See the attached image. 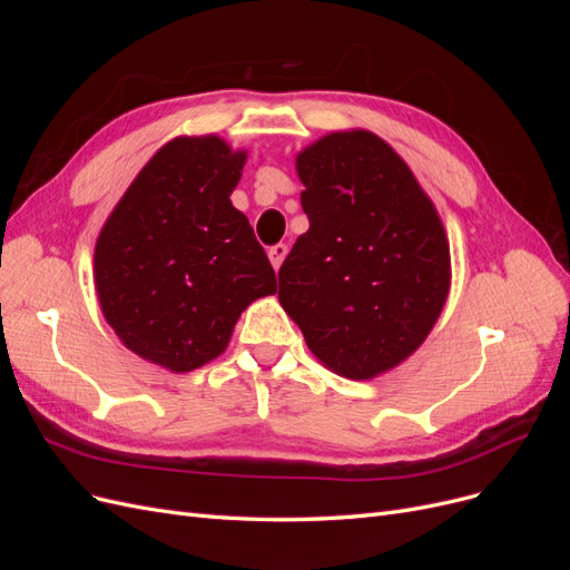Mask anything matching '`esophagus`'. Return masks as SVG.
Instances as JSON below:
<instances>
[{
    "label": "esophagus",
    "mask_w": 570,
    "mask_h": 570,
    "mask_svg": "<svg viewBox=\"0 0 570 570\" xmlns=\"http://www.w3.org/2000/svg\"><path fill=\"white\" fill-rule=\"evenodd\" d=\"M285 256H287V245H275V247L268 249V258H271V264H273L275 271H278V268L283 266Z\"/></svg>",
    "instance_id": "1"
}]
</instances>
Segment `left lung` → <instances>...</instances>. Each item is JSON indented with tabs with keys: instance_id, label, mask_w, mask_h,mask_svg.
I'll return each instance as SVG.
<instances>
[{
	"instance_id": "left-lung-1",
	"label": "left lung",
	"mask_w": 570,
	"mask_h": 570,
	"mask_svg": "<svg viewBox=\"0 0 570 570\" xmlns=\"http://www.w3.org/2000/svg\"><path fill=\"white\" fill-rule=\"evenodd\" d=\"M295 166L308 230L281 266V306L325 368L371 381L438 323L450 239L409 164L371 130L327 132Z\"/></svg>"
}]
</instances>
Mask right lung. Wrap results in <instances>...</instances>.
Wrapping results in <instances>:
<instances>
[{"label": "right lung", "mask_w": 570, "mask_h": 570, "mask_svg": "<svg viewBox=\"0 0 570 570\" xmlns=\"http://www.w3.org/2000/svg\"><path fill=\"white\" fill-rule=\"evenodd\" d=\"M245 149L180 135L135 176L95 245L107 323L140 358L189 373L226 352L245 308L275 295L264 247L230 195Z\"/></svg>", "instance_id": "obj_1"}]
</instances>
